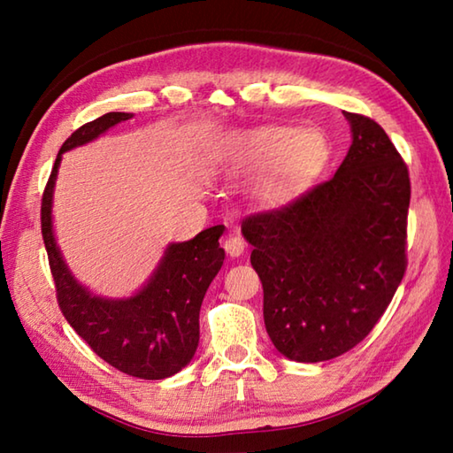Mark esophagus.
Wrapping results in <instances>:
<instances>
[{
	"label": "esophagus",
	"mask_w": 453,
	"mask_h": 453,
	"mask_svg": "<svg viewBox=\"0 0 453 453\" xmlns=\"http://www.w3.org/2000/svg\"><path fill=\"white\" fill-rule=\"evenodd\" d=\"M224 248H226V251L232 257H240L243 251H245V242H243V237L242 235H235V234H232V235H227L226 237V242H224Z\"/></svg>",
	"instance_id": "obj_1"
}]
</instances>
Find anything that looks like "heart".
<instances>
[{
	"label": "heart",
	"mask_w": 453,
	"mask_h": 453,
	"mask_svg": "<svg viewBox=\"0 0 453 453\" xmlns=\"http://www.w3.org/2000/svg\"><path fill=\"white\" fill-rule=\"evenodd\" d=\"M326 143L316 129L294 132L270 126L226 135L218 164L234 173L262 172L256 199L267 210L286 205L308 181L324 159Z\"/></svg>",
	"instance_id": "obj_1"
}]
</instances>
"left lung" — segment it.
I'll return each instance as SVG.
<instances>
[{
	"instance_id": "1",
	"label": "left lung",
	"mask_w": 453,
	"mask_h": 453,
	"mask_svg": "<svg viewBox=\"0 0 453 453\" xmlns=\"http://www.w3.org/2000/svg\"><path fill=\"white\" fill-rule=\"evenodd\" d=\"M343 116L351 145L334 178L242 224L264 286L267 335L281 356L300 364L357 346L405 272L408 167L373 119Z\"/></svg>"
}]
</instances>
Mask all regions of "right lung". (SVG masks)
<instances>
[{
	"instance_id": "1",
	"label": "right lung",
	"mask_w": 453,
	"mask_h": 453,
	"mask_svg": "<svg viewBox=\"0 0 453 453\" xmlns=\"http://www.w3.org/2000/svg\"><path fill=\"white\" fill-rule=\"evenodd\" d=\"M132 118L134 113L110 111L75 129L61 145L42 199V235L67 324L116 370L164 380L181 372L196 354L203 296L224 265L219 237L226 227L213 226L188 242L167 243L148 281L129 297H104L83 286L65 264L53 229V191L64 153Z\"/></svg>"
}]
</instances>
